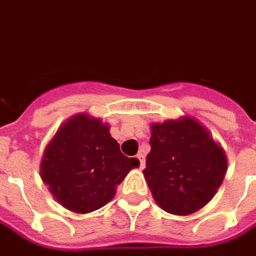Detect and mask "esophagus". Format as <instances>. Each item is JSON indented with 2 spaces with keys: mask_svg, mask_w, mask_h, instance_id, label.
I'll return each mask as SVG.
<instances>
[{
  "mask_svg": "<svg viewBox=\"0 0 256 256\" xmlns=\"http://www.w3.org/2000/svg\"><path fill=\"white\" fill-rule=\"evenodd\" d=\"M136 158L139 160V167L144 168V167H145V156H144L142 153H139L138 156H136Z\"/></svg>",
  "mask_w": 256,
  "mask_h": 256,
  "instance_id": "esophagus-1",
  "label": "esophagus"
}]
</instances>
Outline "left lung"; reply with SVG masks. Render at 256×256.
<instances>
[{
    "instance_id": "obj_1",
    "label": "left lung",
    "mask_w": 256,
    "mask_h": 256,
    "mask_svg": "<svg viewBox=\"0 0 256 256\" xmlns=\"http://www.w3.org/2000/svg\"><path fill=\"white\" fill-rule=\"evenodd\" d=\"M145 180L164 212L188 216L210 202L227 172L226 150L191 116L150 124Z\"/></svg>"
}]
</instances>
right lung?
Masks as SVG:
<instances>
[{
	"instance_id": "1",
	"label": "right lung",
	"mask_w": 256,
	"mask_h": 256,
	"mask_svg": "<svg viewBox=\"0 0 256 256\" xmlns=\"http://www.w3.org/2000/svg\"><path fill=\"white\" fill-rule=\"evenodd\" d=\"M139 160L126 158L102 118L79 112L50 139L40 162V177L54 199L74 213L98 210Z\"/></svg>"
}]
</instances>
